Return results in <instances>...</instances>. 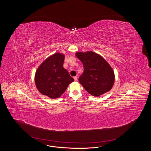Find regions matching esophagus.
<instances>
[{"instance_id": "obj_1", "label": "esophagus", "mask_w": 151, "mask_h": 151, "mask_svg": "<svg viewBox=\"0 0 151 151\" xmlns=\"http://www.w3.org/2000/svg\"><path fill=\"white\" fill-rule=\"evenodd\" d=\"M73 79H74L75 81H77V80H78V78H77L76 76H74V77H73Z\"/></svg>"}]
</instances>
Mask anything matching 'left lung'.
<instances>
[{
    "mask_svg": "<svg viewBox=\"0 0 151 151\" xmlns=\"http://www.w3.org/2000/svg\"><path fill=\"white\" fill-rule=\"evenodd\" d=\"M76 56L84 66L79 82L89 93L99 96L111 89L114 83V73L103 58L92 51L78 52Z\"/></svg>",
    "mask_w": 151,
    "mask_h": 151,
    "instance_id": "1",
    "label": "left lung"
}]
</instances>
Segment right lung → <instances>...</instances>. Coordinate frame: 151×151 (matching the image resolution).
Returning a JSON list of instances; mask_svg holds the SVG:
<instances>
[{"instance_id":"obj_1","label":"right lung","mask_w":151,"mask_h":151,"mask_svg":"<svg viewBox=\"0 0 151 151\" xmlns=\"http://www.w3.org/2000/svg\"><path fill=\"white\" fill-rule=\"evenodd\" d=\"M65 55L55 53L47 58L37 69L35 83L38 91L51 99L59 97L74 81L64 68Z\"/></svg>"}]
</instances>
